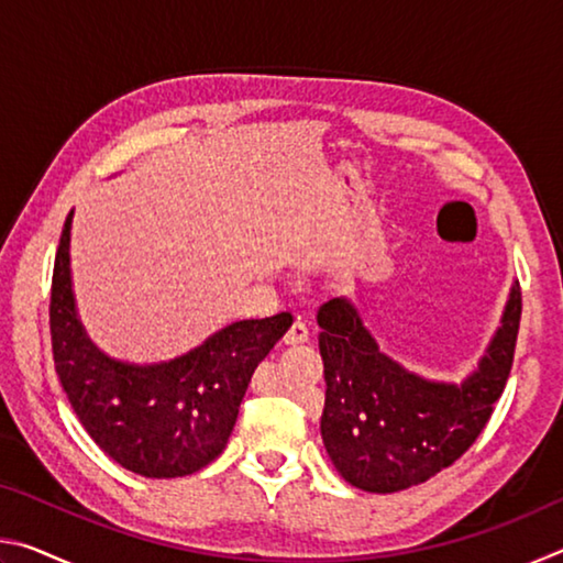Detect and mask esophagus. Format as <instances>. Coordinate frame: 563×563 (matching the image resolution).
Instances as JSON below:
<instances>
[{
  "instance_id": "obj_1",
  "label": "esophagus",
  "mask_w": 563,
  "mask_h": 563,
  "mask_svg": "<svg viewBox=\"0 0 563 563\" xmlns=\"http://www.w3.org/2000/svg\"><path fill=\"white\" fill-rule=\"evenodd\" d=\"M308 338H310V330L302 320H295L290 330L285 332V342H288V345H300V342H308Z\"/></svg>"
}]
</instances>
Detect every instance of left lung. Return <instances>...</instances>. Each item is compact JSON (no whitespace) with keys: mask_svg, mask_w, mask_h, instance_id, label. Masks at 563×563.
<instances>
[{"mask_svg":"<svg viewBox=\"0 0 563 563\" xmlns=\"http://www.w3.org/2000/svg\"><path fill=\"white\" fill-rule=\"evenodd\" d=\"M521 320L511 285L501 325L460 385L412 373L379 350L347 298L320 305L325 409L320 434L352 487L393 494L422 484L470 450L507 385Z\"/></svg>","mask_w":563,"mask_h":563,"instance_id":"obj_1","label":"left lung"}]
</instances>
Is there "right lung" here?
Instances as JSON below:
<instances>
[{
	"instance_id": "right-lung-1",
	"label": "right lung",
	"mask_w": 563,
	"mask_h": 563,
	"mask_svg": "<svg viewBox=\"0 0 563 563\" xmlns=\"http://www.w3.org/2000/svg\"><path fill=\"white\" fill-rule=\"evenodd\" d=\"M71 218L66 216L52 278L54 367L84 430L113 462L151 479H174L225 450L247 383L288 328L290 312L238 320L164 362H126L93 345L71 285Z\"/></svg>"
}]
</instances>
